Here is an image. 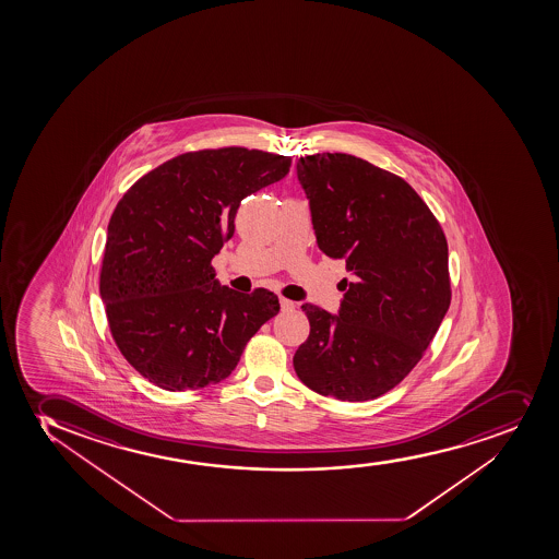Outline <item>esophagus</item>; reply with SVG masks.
<instances>
[{"mask_svg": "<svg viewBox=\"0 0 559 559\" xmlns=\"http://www.w3.org/2000/svg\"><path fill=\"white\" fill-rule=\"evenodd\" d=\"M294 308H295L294 300L284 299V297H281V310H283V312H292V310H294Z\"/></svg>", "mask_w": 559, "mask_h": 559, "instance_id": "obj_1", "label": "esophagus"}]
</instances>
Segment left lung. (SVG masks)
<instances>
[{
  "instance_id": "1",
  "label": "left lung",
  "mask_w": 559,
  "mask_h": 559,
  "mask_svg": "<svg viewBox=\"0 0 559 559\" xmlns=\"http://www.w3.org/2000/svg\"><path fill=\"white\" fill-rule=\"evenodd\" d=\"M321 251L345 260L340 316L302 305L310 334L294 356L319 395L360 403L401 384L451 307L449 247L419 193L358 156H300Z\"/></svg>"
}]
</instances>
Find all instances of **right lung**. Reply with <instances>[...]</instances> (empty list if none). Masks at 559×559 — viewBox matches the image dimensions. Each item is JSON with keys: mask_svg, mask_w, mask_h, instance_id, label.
Listing matches in <instances>:
<instances>
[{"mask_svg": "<svg viewBox=\"0 0 559 559\" xmlns=\"http://www.w3.org/2000/svg\"><path fill=\"white\" fill-rule=\"evenodd\" d=\"M292 158L247 147L182 153L140 177L108 222L99 294L121 355L166 391L227 379L275 318L273 292L219 286L212 259L241 199L286 177Z\"/></svg>", "mask_w": 559, "mask_h": 559, "instance_id": "right-lung-1", "label": "right lung"}]
</instances>
